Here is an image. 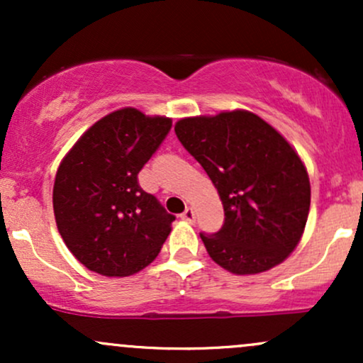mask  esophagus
<instances>
[{
	"mask_svg": "<svg viewBox=\"0 0 363 363\" xmlns=\"http://www.w3.org/2000/svg\"><path fill=\"white\" fill-rule=\"evenodd\" d=\"M181 216H182V220H186V222H194L196 211L193 210V208H186V211Z\"/></svg>",
	"mask_w": 363,
	"mask_h": 363,
	"instance_id": "1",
	"label": "esophagus"
}]
</instances>
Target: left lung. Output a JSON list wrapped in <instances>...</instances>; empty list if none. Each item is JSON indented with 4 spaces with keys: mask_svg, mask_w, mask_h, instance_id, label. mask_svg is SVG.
Here are the masks:
<instances>
[{
    "mask_svg": "<svg viewBox=\"0 0 363 363\" xmlns=\"http://www.w3.org/2000/svg\"><path fill=\"white\" fill-rule=\"evenodd\" d=\"M174 129L222 199V228L199 234L211 259L235 274L285 261L301 242L311 208L309 176L289 141L240 109L184 118Z\"/></svg>",
    "mask_w": 363,
    "mask_h": 363,
    "instance_id": "left-lung-1",
    "label": "left lung"
}]
</instances>
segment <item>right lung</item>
<instances>
[{"label": "right lung", "mask_w": 363, "mask_h": 363, "mask_svg": "<svg viewBox=\"0 0 363 363\" xmlns=\"http://www.w3.org/2000/svg\"><path fill=\"white\" fill-rule=\"evenodd\" d=\"M172 119L133 107L90 126L56 172L52 206L66 247L90 272L129 277L160 252L176 216L138 184Z\"/></svg>", "instance_id": "right-lung-1"}]
</instances>
